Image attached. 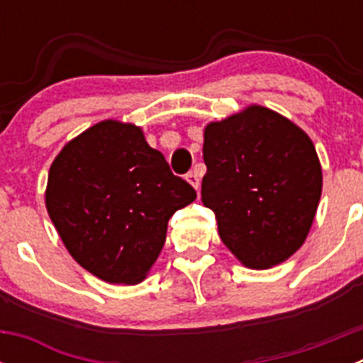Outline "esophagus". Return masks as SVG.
<instances>
[{
    "label": "esophagus",
    "mask_w": 363,
    "mask_h": 363,
    "mask_svg": "<svg viewBox=\"0 0 363 363\" xmlns=\"http://www.w3.org/2000/svg\"><path fill=\"white\" fill-rule=\"evenodd\" d=\"M185 178H187L189 184H191L192 187H194L198 191V187H200V176H198V172H189V174L185 176Z\"/></svg>",
    "instance_id": "1"
}]
</instances>
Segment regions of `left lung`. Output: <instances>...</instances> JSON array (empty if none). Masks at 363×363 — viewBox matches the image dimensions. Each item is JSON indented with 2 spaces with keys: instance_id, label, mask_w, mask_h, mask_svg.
Segmentation results:
<instances>
[{
  "instance_id": "1",
  "label": "left lung",
  "mask_w": 363,
  "mask_h": 363,
  "mask_svg": "<svg viewBox=\"0 0 363 363\" xmlns=\"http://www.w3.org/2000/svg\"><path fill=\"white\" fill-rule=\"evenodd\" d=\"M203 162L201 201L245 267L271 269L303 245L322 196V165L296 123L249 105L205 125Z\"/></svg>"
}]
</instances>
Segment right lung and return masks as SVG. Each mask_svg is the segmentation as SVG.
Segmentation results:
<instances>
[{"instance_id":"obj_1","label":"right lung","mask_w":363,"mask_h":363,"mask_svg":"<svg viewBox=\"0 0 363 363\" xmlns=\"http://www.w3.org/2000/svg\"><path fill=\"white\" fill-rule=\"evenodd\" d=\"M196 200L171 172L142 127L104 120L72 138L54 158L45 205L63 245L107 284L145 280L158 259L167 223Z\"/></svg>"}]
</instances>
